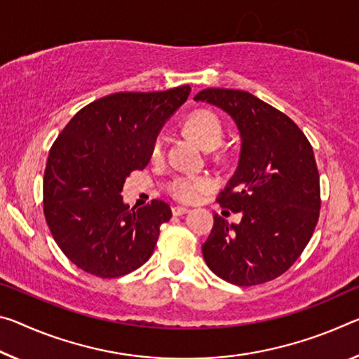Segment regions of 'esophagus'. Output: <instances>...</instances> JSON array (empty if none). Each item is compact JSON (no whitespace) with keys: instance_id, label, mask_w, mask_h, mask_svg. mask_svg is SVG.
<instances>
[{"instance_id":"esophagus-1","label":"esophagus","mask_w":359,"mask_h":359,"mask_svg":"<svg viewBox=\"0 0 359 359\" xmlns=\"http://www.w3.org/2000/svg\"><path fill=\"white\" fill-rule=\"evenodd\" d=\"M189 208H184V206H174L172 208V214L174 215H184V214H187L189 212Z\"/></svg>"}]
</instances>
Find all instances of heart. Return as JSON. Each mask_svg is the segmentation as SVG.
Returning <instances> with one entry per match:
<instances>
[{
	"instance_id": "obj_1",
	"label": "heart",
	"mask_w": 359,
	"mask_h": 359,
	"mask_svg": "<svg viewBox=\"0 0 359 359\" xmlns=\"http://www.w3.org/2000/svg\"><path fill=\"white\" fill-rule=\"evenodd\" d=\"M185 130L206 150H214L215 147H219L225 135L224 124H222L219 116L208 110L191 113V115L185 119ZM163 150L164 137L163 135H158L151 145V156H161ZM212 185L214 182L212 179H209L208 175L180 174L169 180L166 190L174 200L182 203H193L200 200L204 193L212 189Z\"/></svg>"
}]
</instances>
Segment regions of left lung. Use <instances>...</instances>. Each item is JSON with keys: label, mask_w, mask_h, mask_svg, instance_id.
Listing matches in <instances>:
<instances>
[{"label": "left lung", "mask_w": 359, "mask_h": 359, "mask_svg": "<svg viewBox=\"0 0 359 359\" xmlns=\"http://www.w3.org/2000/svg\"><path fill=\"white\" fill-rule=\"evenodd\" d=\"M195 100L225 110L241 134L238 168L217 203L243 219L229 224L214 214L204 260L236 286L275 280L300 257L320 217V174L310 142L291 118L246 90L209 88Z\"/></svg>", "instance_id": "obj_1"}]
</instances>
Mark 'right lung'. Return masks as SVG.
I'll return each mask as SVG.
<instances>
[{
  "label": "right lung",
  "instance_id": "1",
  "mask_svg": "<svg viewBox=\"0 0 359 359\" xmlns=\"http://www.w3.org/2000/svg\"><path fill=\"white\" fill-rule=\"evenodd\" d=\"M190 86L159 93H116L83 107L50 147L43 180V209L57 246L78 269L118 278L151 257L168 203L129 209L126 177L150 161L166 119Z\"/></svg>",
  "mask_w": 359,
  "mask_h": 359
}]
</instances>
